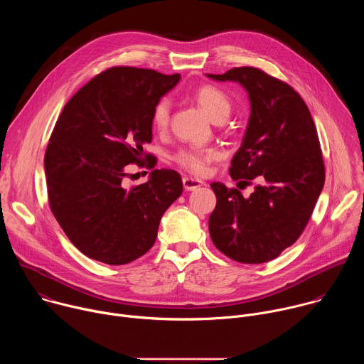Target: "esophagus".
Segmentation results:
<instances>
[{
  "mask_svg": "<svg viewBox=\"0 0 364 364\" xmlns=\"http://www.w3.org/2000/svg\"><path fill=\"white\" fill-rule=\"evenodd\" d=\"M183 186L187 191H193V190L201 187L203 181L197 180V178H193V177H183Z\"/></svg>",
  "mask_w": 364,
  "mask_h": 364,
  "instance_id": "34e87169",
  "label": "esophagus"
}]
</instances>
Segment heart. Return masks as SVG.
<instances>
[{
	"label": "heart",
	"instance_id": "heart-1",
	"mask_svg": "<svg viewBox=\"0 0 364 364\" xmlns=\"http://www.w3.org/2000/svg\"><path fill=\"white\" fill-rule=\"evenodd\" d=\"M196 99L203 111L215 122H223L232 111V99L229 95L213 85H204L196 90ZM171 115V102L161 97L152 108L151 122L154 129L164 131L168 127ZM218 159V151L213 148L184 146L174 152L173 160L184 170L201 176L209 170L210 163Z\"/></svg>",
	"mask_w": 364,
	"mask_h": 364
}]
</instances>
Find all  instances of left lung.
<instances>
[{
	"instance_id": "obj_1",
	"label": "left lung",
	"mask_w": 364,
	"mask_h": 364,
	"mask_svg": "<svg viewBox=\"0 0 364 364\" xmlns=\"http://www.w3.org/2000/svg\"><path fill=\"white\" fill-rule=\"evenodd\" d=\"M207 76L237 82L247 92L250 118L229 173L242 188L255 184L243 197L237 188L212 183L218 203L210 236L233 261L264 264L296 242L324 187L316 124L302 97L261 69L243 66Z\"/></svg>"
}]
</instances>
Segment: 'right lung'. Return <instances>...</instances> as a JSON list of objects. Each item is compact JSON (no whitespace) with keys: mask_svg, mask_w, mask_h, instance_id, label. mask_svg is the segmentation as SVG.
<instances>
[{"mask_svg":"<svg viewBox=\"0 0 364 364\" xmlns=\"http://www.w3.org/2000/svg\"><path fill=\"white\" fill-rule=\"evenodd\" d=\"M180 75L115 66L103 70L66 103L44 154L48 204L69 240L87 257L129 264L146 253L160 220L181 196L174 170H153L150 180L127 189L129 164L149 154L152 108ZM157 164L151 155L150 169Z\"/></svg>","mask_w":364,"mask_h":364,"instance_id":"add662e5","label":"right lung"}]
</instances>
